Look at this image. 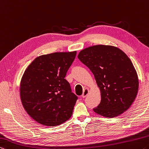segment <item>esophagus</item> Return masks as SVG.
<instances>
[{
  "label": "esophagus",
  "instance_id": "1",
  "mask_svg": "<svg viewBox=\"0 0 149 149\" xmlns=\"http://www.w3.org/2000/svg\"><path fill=\"white\" fill-rule=\"evenodd\" d=\"M88 92H89V89H88V88H85L84 92H83V93H82V97H86V96H87V95H88Z\"/></svg>",
  "mask_w": 149,
  "mask_h": 149
}]
</instances>
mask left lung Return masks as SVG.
<instances>
[{"label":"left lung","mask_w":149,"mask_h":149,"mask_svg":"<svg viewBox=\"0 0 149 149\" xmlns=\"http://www.w3.org/2000/svg\"><path fill=\"white\" fill-rule=\"evenodd\" d=\"M78 58L93 73L101 102L93 110L106 118L121 115L135 100L139 88L136 72L120 49L97 45L82 50Z\"/></svg>","instance_id":"8db88e82"}]
</instances>
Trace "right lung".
I'll use <instances>...</instances> for the list:
<instances>
[{"label": "right lung", "mask_w": 149, "mask_h": 149, "mask_svg": "<svg viewBox=\"0 0 149 149\" xmlns=\"http://www.w3.org/2000/svg\"><path fill=\"white\" fill-rule=\"evenodd\" d=\"M77 52L53 53L36 58L22 78L20 98L27 113L38 123L57 126L67 121L78 97L65 79Z\"/></svg>", "instance_id": "right-lung-1"}]
</instances>
